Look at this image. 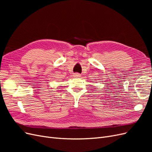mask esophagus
I'll list each match as a JSON object with an SVG mask.
<instances>
[{"label": "esophagus", "instance_id": "1", "mask_svg": "<svg viewBox=\"0 0 152 152\" xmlns=\"http://www.w3.org/2000/svg\"><path fill=\"white\" fill-rule=\"evenodd\" d=\"M73 76H74L75 77H79L80 76V75L79 74V73H74Z\"/></svg>", "mask_w": 152, "mask_h": 152}]
</instances>
